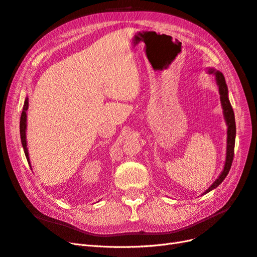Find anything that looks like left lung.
I'll list each match as a JSON object with an SVG mask.
<instances>
[{
	"instance_id": "left-lung-1",
	"label": "left lung",
	"mask_w": 257,
	"mask_h": 257,
	"mask_svg": "<svg viewBox=\"0 0 257 257\" xmlns=\"http://www.w3.org/2000/svg\"><path fill=\"white\" fill-rule=\"evenodd\" d=\"M209 74L215 75V80L217 85H219V93H220V99L223 108V114L225 121L227 124V148H226V160H225L224 169L222 170L221 175L219 178L210 185V188L204 192V194H207L208 192L212 191L213 189L219 186L226 176L229 173V169L231 167L232 159H234V149H235V139H236V122H235V114L232 107L230 105L229 98H228V89L226 82H225V78L223 74L220 71H216L214 68L208 69Z\"/></svg>"
}]
</instances>
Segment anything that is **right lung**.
<instances>
[{"label":"right lung","instance_id":"add662e5","mask_svg":"<svg viewBox=\"0 0 257 257\" xmlns=\"http://www.w3.org/2000/svg\"><path fill=\"white\" fill-rule=\"evenodd\" d=\"M29 107V99L26 97L25 100V105H23V109L22 113L20 116V137H21V144L23 147V150H25L26 158L30 164V158H29V152H28V148H27V136H26V131H27V110Z\"/></svg>","mask_w":257,"mask_h":257}]
</instances>
